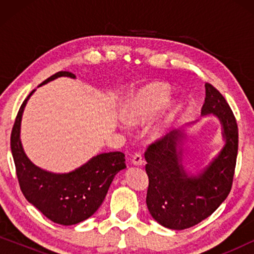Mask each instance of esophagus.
<instances>
[{
    "mask_svg": "<svg viewBox=\"0 0 254 254\" xmlns=\"http://www.w3.org/2000/svg\"><path fill=\"white\" fill-rule=\"evenodd\" d=\"M131 163H133L134 165H137V166L143 164V157H142V155L140 154V152H136V154L133 155V158H131Z\"/></svg>",
    "mask_w": 254,
    "mask_h": 254,
    "instance_id": "esophagus-1",
    "label": "esophagus"
}]
</instances>
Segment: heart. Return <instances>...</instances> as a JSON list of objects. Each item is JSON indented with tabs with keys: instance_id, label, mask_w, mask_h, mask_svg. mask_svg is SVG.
<instances>
[{
	"instance_id": "b5f03b06",
	"label": "heart",
	"mask_w": 254,
	"mask_h": 254,
	"mask_svg": "<svg viewBox=\"0 0 254 254\" xmlns=\"http://www.w3.org/2000/svg\"><path fill=\"white\" fill-rule=\"evenodd\" d=\"M170 97H171V90L164 83L154 82L142 86L141 89L131 93L125 103L123 110L124 120L130 125L144 124L168 104ZM176 110V105L171 106L169 117L172 116ZM168 119L170 118H166L164 123H161L155 127V134L161 133Z\"/></svg>"
}]
</instances>
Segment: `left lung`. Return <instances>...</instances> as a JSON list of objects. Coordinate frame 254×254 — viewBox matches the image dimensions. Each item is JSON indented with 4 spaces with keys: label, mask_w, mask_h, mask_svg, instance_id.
Instances as JSON below:
<instances>
[{
    "label": "left lung",
    "mask_w": 254,
    "mask_h": 254,
    "mask_svg": "<svg viewBox=\"0 0 254 254\" xmlns=\"http://www.w3.org/2000/svg\"><path fill=\"white\" fill-rule=\"evenodd\" d=\"M201 114L220 120L225 143L216 157L196 175L184 168V129H175L144 152L149 178L147 207L163 227L184 230L210 216L231 190L238 151V127L232 111L217 89L206 83ZM193 124V123H192Z\"/></svg>",
    "instance_id": "8db88e82"
}]
</instances>
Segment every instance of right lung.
Returning <instances> with one entry per match:
<instances>
[{"instance_id": "obj_1", "label": "right lung", "mask_w": 254, "mask_h": 254, "mask_svg": "<svg viewBox=\"0 0 254 254\" xmlns=\"http://www.w3.org/2000/svg\"><path fill=\"white\" fill-rule=\"evenodd\" d=\"M61 76L76 77L72 72L59 71L39 86ZM33 92L34 90L20 106L10 137L20 190L26 200L54 223L77 224L92 216L103 203L113 178L126 168L125 154H99L68 173H53L38 168L27 158L19 137L24 107Z\"/></svg>"}]
</instances>
